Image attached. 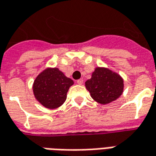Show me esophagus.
<instances>
[{
	"mask_svg": "<svg viewBox=\"0 0 156 156\" xmlns=\"http://www.w3.org/2000/svg\"><path fill=\"white\" fill-rule=\"evenodd\" d=\"M77 83L78 84H79V85H81V84H83V79H78V80H77Z\"/></svg>",
	"mask_w": 156,
	"mask_h": 156,
	"instance_id": "1",
	"label": "esophagus"
}]
</instances>
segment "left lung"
Listing matches in <instances>:
<instances>
[{
	"label": "left lung",
	"instance_id": "1",
	"mask_svg": "<svg viewBox=\"0 0 156 156\" xmlns=\"http://www.w3.org/2000/svg\"><path fill=\"white\" fill-rule=\"evenodd\" d=\"M124 80L117 73L108 67H97L91 78L85 82V87L94 101L107 105L117 100L123 93Z\"/></svg>",
	"mask_w": 156,
	"mask_h": 156
}]
</instances>
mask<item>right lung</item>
<instances>
[{
  "label": "right lung",
  "mask_w": 156,
  "mask_h": 156,
  "mask_svg": "<svg viewBox=\"0 0 156 156\" xmlns=\"http://www.w3.org/2000/svg\"><path fill=\"white\" fill-rule=\"evenodd\" d=\"M73 83L59 68L46 67L34 79L33 93L44 107L56 109L66 101L68 89Z\"/></svg>",
  "instance_id": "1"
}]
</instances>
